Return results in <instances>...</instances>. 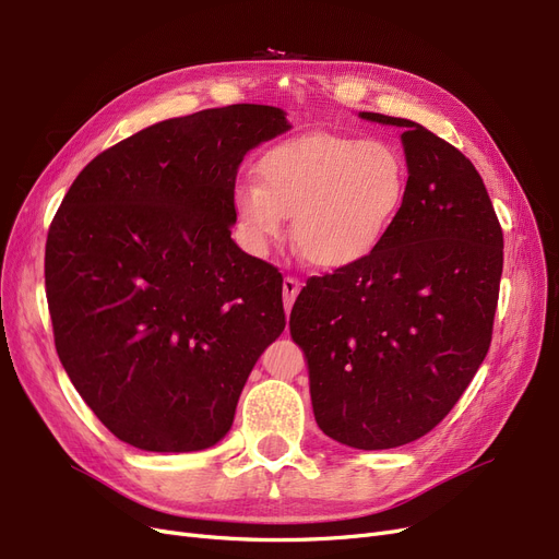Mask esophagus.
Masks as SVG:
<instances>
[{"mask_svg": "<svg viewBox=\"0 0 559 559\" xmlns=\"http://www.w3.org/2000/svg\"><path fill=\"white\" fill-rule=\"evenodd\" d=\"M301 289V281L297 276H285L283 278V301H285V310L293 308L297 295Z\"/></svg>", "mask_w": 559, "mask_h": 559, "instance_id": "34e87169", "label": "esophagus"}]
</instances>
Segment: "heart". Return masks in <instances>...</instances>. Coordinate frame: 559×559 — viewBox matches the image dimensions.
Listing matches in <instances>:
<instances>
[{
	"instance_id": "1",
	"label": "heart",
	"mask_w": 559,
	"mask_h": 559,
	"mask_svg": "<svg viewBox=\"0 0 559 559\" xmlns=\"http://www.w3.org/2000/svg\"><path fill=\"white\" fill-rule=\"evenodd\" d=\"M260 182H239L233 207L245 245L266 255L283 237L287 216L293 237L310 264L345 270L366 260L402 210L408 171L393 143L310 132L266 151Z\"/></svg>"
}]
</instances>
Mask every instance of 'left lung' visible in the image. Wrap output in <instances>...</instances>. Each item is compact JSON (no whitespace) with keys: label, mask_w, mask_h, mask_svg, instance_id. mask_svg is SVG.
Instances as JSON below:
<instances>
[{"label":"left lung","mask_w":559,"mask_h":559,"mask_svg":"<svg viewBox=\"0 0 559 559\" xmlns=\"http://www.w3.org/2000/svg\"><path fill=\"white\" fill-rule=\"evenodd\" d=\"M408 185L379 247L312 276L289 312L314 420L333 441L388 450L420 439L464 395L491 345L502 228L473 162L406 118Z\"/></svg>","instance_id":"obj_1"}]
</instances>
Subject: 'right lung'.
Here are the masks:
<instances>
[{
  "mask_svg": "<svg viewBox=\"0 0 559 559\" xmlns=\"http://www.w3.org/2000/svg\"><path fill=\"white\" fill-rule=\"evenodd\" d=\"M287 128L266 105L168 118L91 159L63 197L45 245L55 345L123 443H219L255 360L283 333V276L230 228L241 159Z\"/></svg>",
  "mask_w": 559,
  "mask_h": 559,
  "instance_id": "right-lung-1",
  "label": "right lung"
}]
</instances>
